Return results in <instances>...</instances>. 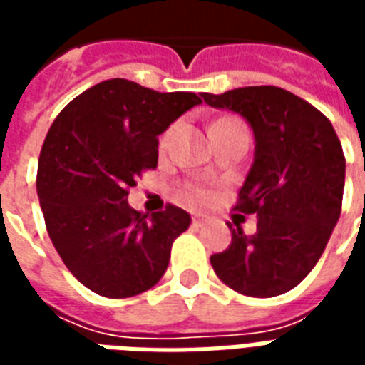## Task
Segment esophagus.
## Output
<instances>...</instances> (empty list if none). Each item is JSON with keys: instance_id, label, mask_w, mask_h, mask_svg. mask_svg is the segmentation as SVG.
<instances>
[{"instance_id": "34e87169", "label": "esophagus", "mask_w": 365, "mask_h": 365, "mask_svg": "<svg viewBox=\"0 0 365 365\" xmlns=\"http://www.w3.org/2000/svg\"><path fill=\"white\" fill-rule=\"evenodd\" d=\"M207 221H209V217H207V215L193 213V225H195V227H203Z\"/></svg>"}]
</instances>
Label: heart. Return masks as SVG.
<instances>
[{"instance_id": "1", "label": "heart", "mask_w": 365, "mask_h": 365, "mask_svg": "<svg viewBox=\"0 0 365 365\" xmlns=\"http://www.w3.org/2000/svg\"><path fill=\"white\" fill-rule=\"evenodd\" d=\"M166 140H168V135L164 136V140H162V144H166ZM190 195L193 199H205L207 197V193H205V190H201V187H191L190 190Z\"/></svg>"}]
</instances>
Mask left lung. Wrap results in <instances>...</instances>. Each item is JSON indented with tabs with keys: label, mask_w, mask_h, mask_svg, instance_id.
I'll return each mask as SVG.
<instances>
[{
	"label": "left lung",
	"mask_w": 365,
	"mask_h": 365,
	"mask_svg": "<svg viewBox=\"0 0 365 365\" xmlns=\"http://www.w3.org/2000/svg\"><path fill=\"white\" fill-rule=\"evenodd\" d=\"M201 97L245 117L254 133V162L235 209L258 217L256 232L230 230L232 242L211 256V266L242 295H282L314 268L336 227L346 175L342 144L319 109L282 88L248 86Z\"/></svg>",
	"instance_id": "8db88e82"
}]
</instances>
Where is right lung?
<instances>
[{
  "label": "right lung",
  "instance_id": "obj_1",
  "mask_svg": "<svg viewBox=\"0 0 365 365\" xmlns=\"http://www.w3.org/2000/svg\"><path fill=\"white\" fill-rule=\"evenodd\" d=\"M199 103L191 91L160 93L113 78L72 99L52 123L36 193L56 252L97 295L133 297L166 272L190 213L166 205L148 217L128 205V187L158 164V136Z\"/></svg>",
  "mask_w": 365,
  "mask_h": 365
}]
</instances>
